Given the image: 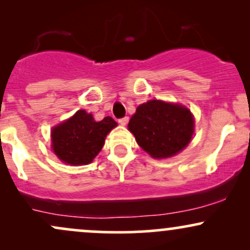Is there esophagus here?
<instances>
[{
    "instance_id": "34e87169",
    "label": "esophagus",
    "mask_w": 250,
    "mask_h": 250,
    "mask_svg": "<svg viewBox=\"0 0 250 250\" xmlns=\"http://www.w3.org/2000/svg\"><path fill=\"white\" fill-rule=\"evenodd\" d=\"M119 123L122 125H125L128 123V117L125 116V117H122V119H119Z\"/></svg>"
}]
</instances>
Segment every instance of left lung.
<instances>
[{
  "instance_id": "left-lung-1",
  "label": "left lung",
  "mask_w": 250,
  "mask_h": 250,
  "mask_svg": "<svg viewBox=\"0 0 250 250\" xmlns=\"http://www.w3.org/2000/svg\"><path fill=\"white\" fill-rule=\"evenodd\" d=\"M128 128L143 150L155 159H165L190 142L194 120L182 105L151 100L137 107Z\"/></svg>"
}]
</instances>
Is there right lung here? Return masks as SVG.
Here are the masks:
<instances>
[{"label": "right lung", "instance_id": "1", "mask_svg": "<svg viewBox=\"0 0 250 250\" xmlns=\"http://www.w3.org/2000/svg\"><path fill=\"white\" fill-rule=\"evenodd\" d=\"M117 123L111 117L96 122L91 114L79 110L51 131L53 150L68 165H87L100 153L107 134Z\"/></svg>", "mask_w": 250, "mask_h": 250}]
</instances>
